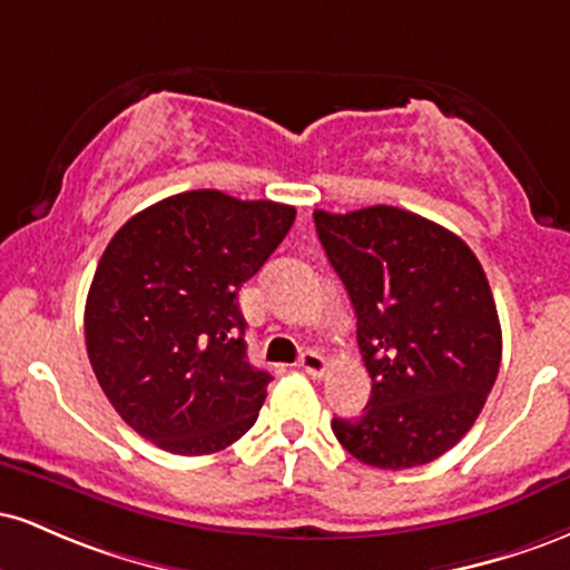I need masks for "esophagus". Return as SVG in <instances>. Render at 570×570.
<instances>
[{"label": "esophagus", "instance_id": "obj_1", "mask_svg": "<svg viewBox=\"0 0 570 570\" xmlns=\"http://www.w3.org/2000/svg\"><path fill=\"white\" fill-rule=\"evenodd\" d=\"M330 364H326V358L322 353L316 351H305L303 356H299V370H305L311 377H324V372Z\"/></svg>", "mask_w": 570, "mask_h": 570}]
</instances>
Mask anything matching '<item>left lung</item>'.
<instances>
[{"label":"left lung","instance_id":"obj_1","mask_svg":"<svg viewBox=\"0 0 570 570\" xmlns=\"http://www.w3.org/2000/svg\"><path fill=\"white\" fill-rule=\"evenodd\" d=\"M313 219L372 377L362 415L332 417V431L367 466H423L474 426L499 375L501 324L485 271L455 233L404 208Z\"/></svg>","mask_w":570,"mask_h":570}]
</instances>
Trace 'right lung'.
<instances>
[{
    "label": "right lung",
    "instance_id": "right-lung-1",
    "mask_svg": "<svg viewBox=\"0 0 570 570\" xmlns=\"http://www.w3.org/2000/svg\"><path fill=\"white\" fill-rule=\"evenodd\" d=\"M294 206L219 189L171 195L109 240L85 303L96 381L136 434L174 455L246 434L271 372L248 364L238 292L294 225Z\"/></svg>",
    "mask_w": 570,
    "mask_h": 570
}]
</instances>
